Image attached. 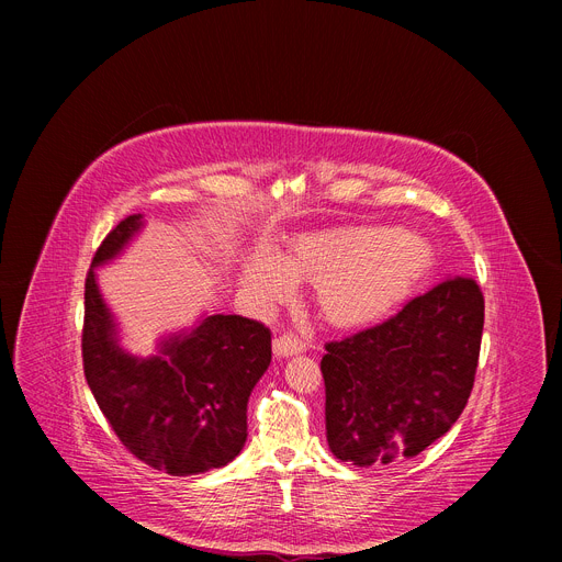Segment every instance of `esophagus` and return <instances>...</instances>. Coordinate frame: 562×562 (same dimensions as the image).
<instances>
[{
	"instance_id": "1",
	"label": "esophagus",
	"mask_w": 562,
	"mask_h": 562,
	"mask_svg": "<svg viewBox=\"0 0 562 562\" xmlns=\"http://www.w3.org/2000/svg\"><path fill=\"white\" fill-rule=\"evenodd\" d=\"M305 348H307L305 341H303L299 335H293V333H284V335H280V337L273 341V350H276L278 358L296 356V352H303Z\"/></svg>"
}]
</instances>
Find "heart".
<instances>
[{"label": "heart", "mask_w": 562, "mask_h": 562, "mask_svg": "<svg viewBox=\"0 0 562 562\" xmlns=\"http://www.w3.org/2000/svg\"><path fill=\"white\" fill-rule=\"evenodd\" d=\"M435 250L422 234L350 225L305 234L280 259L257 250L244 263V284L261 301H284L293 280L316 284L323 316L362 326L401 305L428 276Z\"/></svg>", "instance_id": "1"}]
</instances>
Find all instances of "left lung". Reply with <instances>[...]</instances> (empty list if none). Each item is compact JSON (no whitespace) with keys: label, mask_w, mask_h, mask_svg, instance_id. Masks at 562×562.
Wrapping results in <instances>:
<instances>
[{"label":"left lung","mask_w":562,"mask_h":562,"mask_svg":"<svg viewBox=\"0 0 562 562\" xmlns=\"http://www.w3.org/2000/svg\"><path fill=\"white\" fill-rule=\"evenodd\" d=\"M483 321L476 280L449 278L378 326L328 341L330 451L358 467L398 464L445 435L474 387Z\"/></svg>","instance_id":"obj_1"}]
</instances>
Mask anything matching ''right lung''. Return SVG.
<instances>
[{
    "label": "right lung",
    "mask_w": 562,
    "mask_h": 562,
    "mask_svg": "<svg viewBox=\"0 0 562 562\" xmlns=\"http://www.w3.org/2000/svg\"><path fill=\"white\" fill-rule=\"evenodd\" d=\"M140 218L127 216L104 236L86 276L83 373L132 456L170 476L202 474L232 462L246 445L248 398L271 364V330L239 314H214L189 335L161 341L159 356L147 360L117 346L95 266L127 246Z\"/></svg>",
    "instance_id": "add662e5"
}]
</instances>
